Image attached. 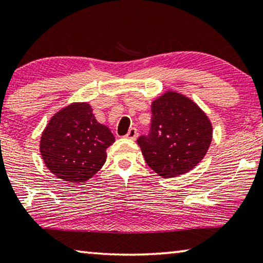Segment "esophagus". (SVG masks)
<instances>
[{"mask_svg":"<svg viewBox=\"0 0 263 263\" xmlns=\"http://www.w3.org/2000/svg\"><path fill=\"white\" fill-rule=\"evenodd\" d=\"M137 136H138V132H137V128L136 127H131L130 130H128V132L126 133V138H128V139H132V140H135L136 138H137Z\"/></svg>","mask_w":263,"mask_h":263,"instance_id":"obj_1","label":"esophagus"}]
</instances>
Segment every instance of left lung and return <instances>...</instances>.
<instances>
[{
	"label": "left lung",
	"mask_w": 263,
	"mask_h": 263,
	"mask_svg": "<svg viewBox=\"0 0 263 263\" xmlns=\"http://www.w3.org/2000/svg\"><path fill=\"white\" fill-rule=\"evenodd\" d=\"M151 111L149 133L137 139L146 164L162 178L193 170L205 157L213 135L205 112L174 91L153 101Z\"/></svg>",
	"instance_id": "obj_1"
}]
</instances>
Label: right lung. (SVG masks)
Here are the masks:
<instances>
[{
  "instance_id": "obj_1",
  "label": "right lung",
  "mask_w": 263,
  "mask_h": 263,
  "mask_svg": "<svg viewBox=\"0 0 263 263\" xmlns=\"http://www.w3.org/2000/svg\"><path fill=\"white\" fill-rule=\"evenodd\" d=\"M115 143L110 128L98 123L87 103H72L51 117L41 137L42 159L50 172L69 182H84L106 161Z\"/></svg>"
}]
</instances>
